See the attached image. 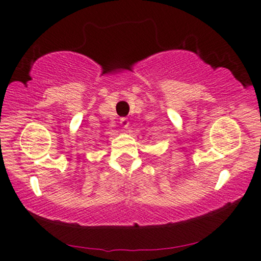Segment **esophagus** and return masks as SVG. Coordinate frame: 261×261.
<instances>
[{
  "mask_svg": "<svg viewBox=\"0 0 261 261\" xmlns=\"http://www.w3.org/2000/svg\"><path fill=\"white\" fill-rule=\"evenodd\" d=\"M120 125L123 127H127L128 126V120H127V118H120Z\"/></svg>",
  "mask_w": 261,
  "mask_h": 261,
  "instance_id": "esophagus-1",
  "label": "esophagus"
}]
</instances>
